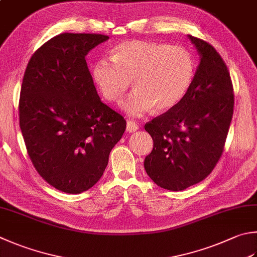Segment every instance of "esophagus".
Returning a JSON list of instances; mask_svg holds the SVG:
<instances>
[{
	"label": "esophagus",
	"instance_id": "1",
	"mask_svg": "<svg viewBox=\"0 0 257 257\" xmlns=\"http://www.w3.org/2000/svg\"><path fill=\"white\" fill-rule=\"evenodd\" d=\"M139 124L137 122H134V120H127L126 123V131L130 133L132 132H137V131L139 130Z\"/></svg>",
	"mask_w": 257,
	"mask_h": 257
}]
</instances>
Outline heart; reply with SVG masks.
<instances>
[{"label":"heart","mask_w":257,"mask_h":257,"mask_svg":"<svg viewBox=\"0 0 257 257\" xmlns=\"http://www.w3.org/2000/svg\"><path fill=\"white\" fill-rule=\"evenodd\" d=\"M109 58L95 62L93 79L110 103H119L133 80L135 90L123 104L132 116L152 107L156 112L173 108L186 97L195 76L191 53L180 46L131 40L116 46Z\"/></svg>","instance_id":"heart-1"}]
</instances>
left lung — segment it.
Wrapping results in <instances>:
<instances>
[{"label": "left lung", "instance_id": "obj_1", "mask_svg": "<svg viewBox=\"0 0 257 257\" xmlns=\"http://www.w3.org/2000/svg\"><path fill=\"white\" fill-rule=\"evenodd\" d=\"M189 39L200 55L190 89L177 106L144 125L153 139L145 171L171 191L199 183L214 170L234 112V88L225 61L210 43Z\"/></svg>", "mask_w": 257, "mask_h": 257}]
</instances>
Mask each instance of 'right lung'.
<instances>
[{
    "mask_svg": "<svg viewBox=\"0 0 257 257\" xmlns=\"http://www.w3.org/2000/svg\"><path fill=\"white\" fill-rule=\"evenodd\" d=\"M108 38L60 33L33 53L24 72L19 119L29 158L62 192L93 187L126 128L123 116L100 100L85 59Z\"/></svg>",
    "mask_w": 257,
    "mask_h": 257,
    "instance_id": "add662e5",
    "label": "right lung"
}]
</instances>
